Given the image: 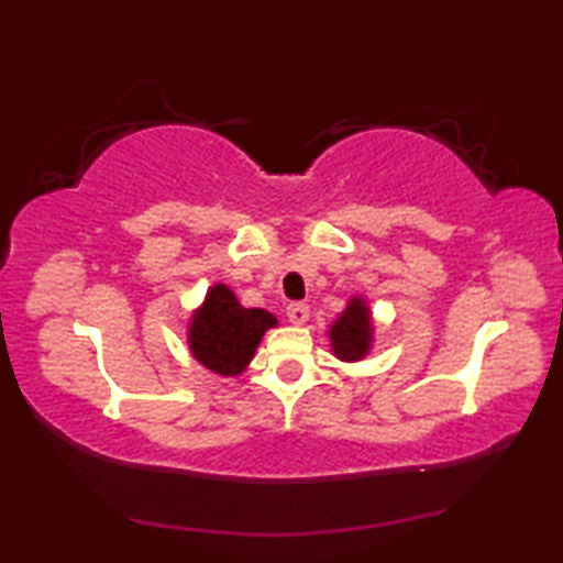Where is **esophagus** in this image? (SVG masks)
Returning a JSON list of instances; mask_svg holds the SVG:
<instances>
[{
    "label": "esophagus",
    "mask_w": 563,
    "mask_h": 563,
    "mask_svg": "<svg viewBox=\"0 0 563 563\" xmlns=\"http://www.w3.org/2000/svg\"><path fill=\"white\" fill-rule=\"evenodd\" d=\"M285 316H288L292 325H305L310 318V308L305 302H290L288 310H285Z\"/></svg>",
    "instance_id": "obj_1"
}]
</instances>
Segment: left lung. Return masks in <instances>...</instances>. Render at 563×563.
Here are the masks:
<instances>
[{
	"label": "left lung",
	"instance_id": "8db88e82",
	"mask_svg": "<svg viewBox=\"0 0 563 563\" xmlns=\"http://www.w3.org/2000/svg\"><path fill=\"white\" fill-rule=\"evenodd\" d=\"M330 352L340 362H362L375 347V320L365 295H352L328 328Z\"/></svg>",
	"mask_w": 563,
	"mask_h": 563
}]
</instances>
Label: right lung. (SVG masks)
<instances>
[{
    "label": "right lung",
    "mask_w": 563,
    "mask_h": 563,
    "mask_svg": "<svg viewBox=\"0 0 563 563\" xmlns=\"http://www.w3.org/2000/svg\"><path fill=\"white\" fill-rule=\"evenodd\" d=\"M278 318L263 308H243L225 283H213L203 302L190 312L186 342L190 357L221 377L243 375L261 340Z\"/></svg>",
    "instance_id": "add662e5"
}]
</instances>
